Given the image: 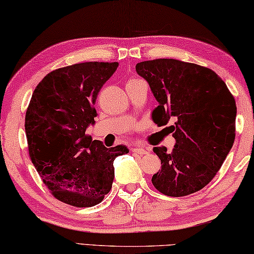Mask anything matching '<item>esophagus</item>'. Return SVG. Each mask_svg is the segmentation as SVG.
Listing matches in <instances>:
<instances>
[{
    "instance_id": "obj_1",
    "label": "esophagus",
    "mask_w": 254,
    "mask_h": 254,
    "mask_svg": "<svg viewBox=\"0 0 254 254\" xmlns=\"http://www.w3.org/2000/svg\"><path fill=\"white\" fill-rule=\"evenodd\" d=\"M132 153H135V154H138V155H145L147 154V149H145L144 147H135L132 148Z\"/></svg>"
}]
</instances>
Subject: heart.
<instances>
[{
  "label": "heart",
  "instance_id": "heart-1",
  "mask_svg": "<svg viewBox=\"0 0 254 254\" xmlns=\"http://www.w3.org/2000/svg\"><path fill=\"white\" fill-rule=\"evenodd\" d=\"M135 81H137V80H136V78H131V80H129V81H128V83H130V82H135Z\"/></svg>",
  "mask_w": 254,
  "mask_h": 254
}]
</instances>
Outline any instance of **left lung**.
Segmentation results:
<instances>
[{"mask_svg": "<svg viewBox=\"0 0 254 254\" xmlns=\"http://www.w3.org/2000/svg\"><path fill=\"white\" fill-rule=\"evenodd\" d=\"M136 72L159 102L154 123L174 122V148H153L162 164L153 186L170 197L197 192L213 180L234 143V97L214 70L193 63L159 58L140 62Z\"/></svg>", "mask_w": 254, "mask_h": 254, "instance_id": "left-lung-1", "label": "left lung"}]
</instances>
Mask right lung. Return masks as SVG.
<instances>
[{"mask_svg":"<svg viewBox=\"0 0 254 254\" xmlns=\"http://www.w3.org/2000/svg\"><path fill=\"white\" fill-rule=\"evenodd\" d=\"M117 62H86L57 68L36 86L26 112L29 156L54 197L67 205L92 207L109 192L114 161L129 152L107 148L85 134L94 124L99 91Z\"/></svg>","mask_w":254,"mask_h":254,"instance_id":"right-lung-1","label":"right lung"}]
</instances>
